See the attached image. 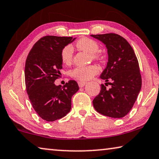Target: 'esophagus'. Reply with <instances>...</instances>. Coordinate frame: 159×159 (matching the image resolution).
<instances>
[{
    "label": "esophagus",
    "instance_id": "obj_1",
    "mask_svg": "<svg viewBox=\"0 0 159 159\" xmlns=\"http://www.w3.org/2000/svg\"><path fill=\"white\" fill-rule=\"evenodd\" d=\"M86 83H87L86 82L79 81V82H78V85H79L80 87H84L85 84H86Z\"/></svg>",
    "mask_w": 159,
    "mask_h": 159
}]
</instances>
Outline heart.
I'll return each mask as SVG.
<instances>
[{
	"label": "heart",
	"instance_id": "obj_1",
	"mask_svg": "<svg viewBox=\"0 0 159 159\" xmlns=\"http://www.w3.org/2000/svg\"><path fill=\"white\" fill-rule=\"evenodd\" d=\"M76 46L78 49L83 50L92 54L94 59L102 61V58L98 53L99 50L98 43L91 39L82 38L77 41ZM61 59L64 64H70L72 61V47L70 45L64 47L61 53ZM99 68L96 65H89L86 66H77L72 71V76L75 79L80 81H86L90 80L98 74Z\"/></svg>",
	"mask_w": 159,
	"mask_h": 159
}]
</instances>
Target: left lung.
<instances>
[{
  "label": "left lung",
  "mask_w": 159,
  "mask_h": 159,
  "mask_svg": "<svg viewBox=\"0 0 159 159\" xmlns=\"http://www.w3.org/2000/svg\"><path fill=\"white\" fill-rule=\"evenodd\" d=\"M91 36L105 43L108 54L107 66L100 76L107 82L101 84L100 93L93 101V106L103 116L123 118L132 109L141 88L139 61L130 43L118 34ZM107 84L111 86L109 90L105 87Z\"/></svg>",
  "instance_id": "left-lung-1"
}]
</instances>
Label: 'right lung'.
Listing matches in <instances>:
<instances>
[{
  "mask_svg": "<svg viewBox=\"0 0 159 159\" xmlns=\"http://www.w3.org/2000/svg\"><path fill=\"white\" fill-rule=\"evenodd\" d=\"M75 39L72 37L46 36L36 41L25 64V83L29 98L40 118L52 122L70 112L72 95L79 89L75 80L61 87L54 81L61 77V53Z\"/></svg>",
  "mask_w": 159,
  "mask_h": 159,
  "instance_id": "add662e5",
  "label": "right lung"
}]
</instances>
